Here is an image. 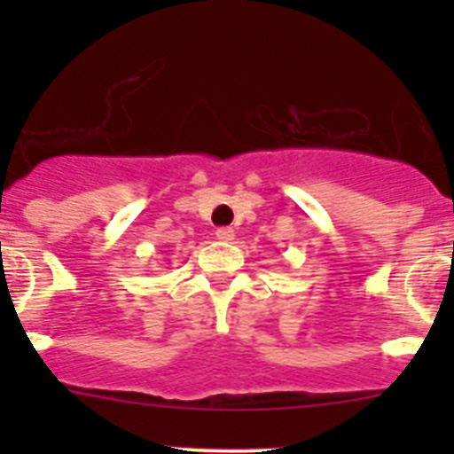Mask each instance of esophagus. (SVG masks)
Returning <instances> with one entry per match:
<instances>
[{"label": "esophagus", "instance_id": "esophagus-1", "mask_svg": "<svg viewBox=\"0 0 454 454\" xmlns=\"http://www.w3.org/2000/svg\"><path fill=\"white\" fill-rule=\"evenodd\" d=\"M215 235H217V239L223 241V244H231V241L235 239V231H232V228H217Z\"/></svg>", "mask_w": 454, "mask_h": 454}]
</instances>
